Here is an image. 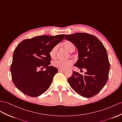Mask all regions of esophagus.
<instances>
[{"mask_svg":"<svg viewBox=\"0 0 122 122\" xmlns=\"http://www.w3.org/2000/svg\"><path fill=\"white\" fill-rule=\"evenodd\" d=\"M65 70H62V69H58V71H61V72H63V71H64Z\"/></svg>","mask_w":122,"mask_h":122,"instance_id":"1","label":"esophagus"}]
</instances>
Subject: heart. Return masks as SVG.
Returning a JSON list of instances; mask_svg holds the SVG:
<instances>
[{"mask_svg": "<svg viewBox=\"0 0 122 122\" xmlns=\"http://www.w3.org/2000/svg\"><path fill=\"white\" fill-rule=\"evenodd\" d=\"M64 48L66 49L68 51L70 52H73L75 49V46L74 44L70 41H67L63 44ZM58 49V45H55L51 48L49 51V56L51 58L55 59L57 56V53ZM73 64V62L71 60H56L52 62V65L56 68H60V69H65L68 67L71 66Z\"/></svg>", "mask_w": 122, "mask_h": 122, "instance_id": "b5f03b06", "label": "heart"}]
</instances>
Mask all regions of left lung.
Returning <instances> with one entry per match:
<instances>
[{"label":"left lung","mask_w":122,"mask_h":122,"mask_svg":"<svg viewBox=\"0 0 122 122\" xmlns=\"http://www.w3.org/2000/svg\"><path fill=\"white\" fill-rule=\"evenodd\" d=\"M65 39L72 42L78 51L79 59L74 66L87 71L85 75L73 71L68 82L80 95L92 97L101 91L108 79L110 63L106 49L96 36L89 33L68 34Z\"/></svg>","instance_id":"8db88e82"}]
</instances>
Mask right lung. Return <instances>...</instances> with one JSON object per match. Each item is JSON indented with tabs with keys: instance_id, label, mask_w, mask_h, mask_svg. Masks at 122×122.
<instances>
[{
	"instance_id": "right-lung-1",
	"label": "right lung",
	"mask_w": 122,
	"mask_h": 122,
	"mask_svg": "<svg viewBox=\"0 0 122 122\" xmlns=\"http://www.w3.org/2000/svg\"><path fill=\"white\" fill-rule=\"evenodd\" d=\"M65 34L41 36L25 39L15 49L10 71L16 88L25 94L37 97L51 86L58 69L51 66L49 51ZM46 68L45 71L40 69Z\"/></svg>"
}]
</instances>
